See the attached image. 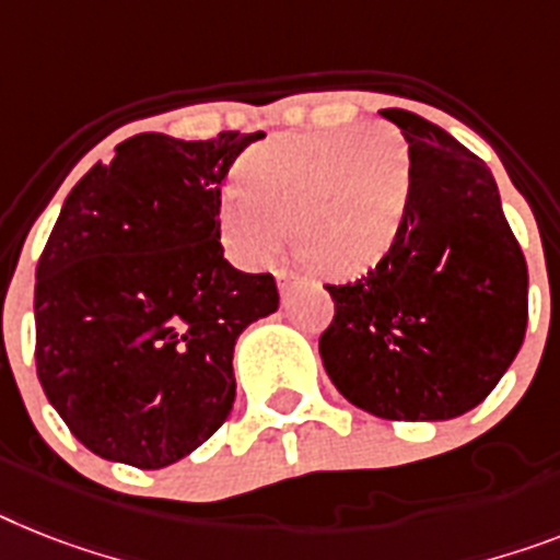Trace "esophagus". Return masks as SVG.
<instances>
[{
	"mask_svg": "<svg viewBox=\"0 0 560 560\" xmlns=\"http://www.w3.org/2000/svg\"><path fill=\"white\" fill-rule=\"evenodd\" d=\"M277 283H280V294H283V303H289L291 294L303 289V285H306V280H303V277H298V275H289V271H280V275H277Z\"/></svg>",
	"mask_w": 560,
	"mask_h": 560,
	"instance_id": "obj_1",
	"label": "esophagus"
}]
</instances>
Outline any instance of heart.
I'll return each mask as SVG.
<instances>
[{"instance_id": "obj_1", "label": "heart", "mask_w": 560, "mask_h": 560, "mask_svg": "<svg viewBox=\"0 0 560 560\" xmlns=\"http://www.w3.org/2000/svg\"><path fill=\"white\" fill-rule=\"evenodd\" d=\"M412 197V151L395 125L283 133L252 148L220 194L234 260L260 266L294 231L329 275H360L395 246Z\"/></svg>"}]
</instances>
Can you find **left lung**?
I'll list each match as a JSON object with an SVG mask.
<instances>
[{
	"label": "left lung",
	"mask_w": 560,
	"mask_h": 560,
	"mask_svg": "<svg viewBox=\"0 0 560 560\" xmlns=\"http://www.w3.org/2000/svg\"><path fill=\"white\" fill-rule=\"evenodd\" d=\"M412 151L395 246L326 285L320 358L337 392L386 420H450L495 389L526 331V260L487 163L412 110L386 108Z\"/></svg>",
	"instance_id": "1"
}]
</instances>
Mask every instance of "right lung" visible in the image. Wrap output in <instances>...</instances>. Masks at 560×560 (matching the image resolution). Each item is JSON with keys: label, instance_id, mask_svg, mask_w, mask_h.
Wrapping results in <instances>:
<instances>
[{"label": "right lung", "instance_id": "obj_1", "mask_svg": "<svg viewBox=\"0 0 560 560\" xmlns=\"http://www.w3.org/2000/svg\"><path fill=\"white\" fill-rule=\"evenodd\" d=\"M260 137L137 133L65 197L36 266V374L94 455L163 469L229 418L234 343L280 306L220 246V186Z\"/></svg>", "mask_w": 560, "mask_h": 560}]
</instances>
